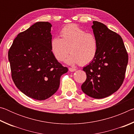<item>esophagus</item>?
<instances>
[{"mask_svg":"<svg viewBox=\"0 0 134 134\" xmlns=\"http://www.w3.org/2000/svg\"><path fill=\"white\" fill-rule=\"evenodd\" d=\"M69 71H71V72L75 71L76 70V69H74V68H71V67H69Z\"/></svg>","mask_w":134,"mask_h":134,"instance_id":"esophagus-1","label":"esophagus"}]
</instances>
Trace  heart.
Masks as SVG:
<instances>
[{
	"mask_svg": "<svg viewBox=\"0 0 134 134\" xmlns=\"http://www.w3.org/2000/svg\"><path fill=\"white\" fill-rule=\"evenodd\" d=\"M60 38L54 37L51 41V53L57 60L62 62L69 54L66 60L70 64L86 65L96 57L98 42L92 33L86 32L85 29L75 24H69L62 29Z\"/></svg>",
	"mask_w": 134,
	"mask_h": 134,
	"instance_id": "1",
	"label": "heart"
}]
</instances>
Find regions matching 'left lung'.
<instances>
[{"instance_id":"left-lung-1","label":"left lung","mask_w":134,"mask_h":134,"mask_svg":"<svg viewBox=\"0 0 134 134\" xmlns=\"http://www.w3.org/2000/svg\"><path fill=\"white\" fill-rule=\"evenodd\" d=\"M93 24L98 49L95 58L83 68L87 78L81 87L89 96L102 99L116 92L122 85L128 55L121 36L101 22Z\"/></svg>"}]
</instances>
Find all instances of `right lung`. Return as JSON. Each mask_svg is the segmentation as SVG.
I'll return each instance as SVG.
<instances>
[{
  "instance_id": "add662e5",
  "label": "right lung",
  "mask_w": 134,
  "mask_h": 134,
  "mask_svg": "<svg viewBox=\"0 0 134 134\" xmlns=\"http://www.w3.org/2000/svg\"><path fill=\"white\" fill-rule=\"evenodd\" d=\"M51 24L38 22L20 32L8 52L11 76L20 91L43 100L57 91L60 77L68 71L51 53Z\"/></svg>"
}]
</instances>
